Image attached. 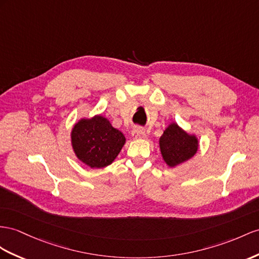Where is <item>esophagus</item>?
Here are the masks:
<instances>
[{
    "label": "esophagus",
    "instance_id": "esophagus-1",
    "mask_svg": "<svg viewBox=\"0 0 259 259\" xmlns=\"http://www.w3.org/2000/svg\"><path fill=\"white\" fill-rule=\"evenodd\" d=\"M132 138L135 139V140H138V139H145L147 138V134H145V131L141 128H136L134 129V131L131 132Z\"/></svg>",
    "mask_w": 259,
    "mask_h": 259
}]
</instances>
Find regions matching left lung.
Segmentation results:
<instances>
[{
    "instance_id": "8db88e82",
    "label": "left lung",
    "mask_w": 259,
    "mask_h": 259,
    "mask_svg": "<svg viewBox=\"0 0 259 259\" xmlns=\"http://www.w3.org/2000/svg\"><path fill=\"white\" fill-rule=\"evenodd\" d=\"M163 161L173 168L194 157L199 149L196 135L188 134L177 122H170L158 140Z\"/></svg>"
}]
</instances>
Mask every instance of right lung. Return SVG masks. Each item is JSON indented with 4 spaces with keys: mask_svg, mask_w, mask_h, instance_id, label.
I'll return each mask as SVG.
<instances>
[{
    "mask_svg": "<svg viewBox=\"0 0 259 259\" xmlns=\"http://www.w3.org/2000/svg\"><path fill=\"white\" fill-rule=\"evenodd\" d=\"M70 137L75 156L91 168L108 166L125 143L122 132L102 115L79 119L73 125Z\"/></svg>",
    "mask_w": 259,
    "mask_h": 259,
    "instance_id": "right-lung-1",
    "label": "right lung"
}]
</instances>
